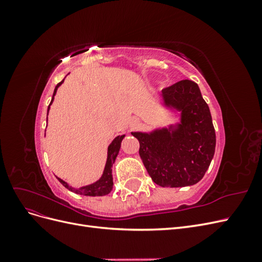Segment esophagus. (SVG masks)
<instances>
[{
	"label": "esophagus",
	"mask_w": 262,
	"mask_h": 262,
	"mask_svg": "<svg viewBox=\"0 0 262 262\" xmlns=\"http://www.w3.org/2000/svg\"><path fill=\"white\" fill-rule=\"evenodd\" d=\"M139 123H140V120H139V119L134 117V118H132V119H131V121H130V126H131V128H136V126H138V125H139Z\"/></svg>",
	"instance_id": "1"
}]
</instances>
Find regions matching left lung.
Listing matches in <instances>:
<instances>
[{
  "label": "left lung",
  "mask_w": 262,
  "mask_h": 262,
  "mask_svg": "<svg viewBox=\"0 0 262 262\" xmlns=\"http://www.w3.org/2000/svg\"><path fill=\"white\" fill-rule=\"evenodd\" d=\"M165 104L181 112V122L170 133L132 132L139 154L156 185L167 188L192 186L208 170L215 152V130L199 86L182 80L163 90Z\"/></svg>",
  "instance_id": "obj_1"
}]
</instances>
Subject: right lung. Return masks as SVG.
Returning a JSON list of instances; mask_svg holds the SVG:
<instances>
[{
    "label": "right lung",
    "instance_id": "obj_1",
    "mask_svg": "<svg viewBox=\"0 0 262 262\" xmlns=\"http://www.w3.org/2000/svg\"><path fill=\"white\" fill-rule=\"evenodd\" d=\"M62 80L59 84H57V86H55L54 89V92H53V96H52V99L50 101V105L52 104L53 101V97L55 93H57V90L58 87L63 83ZM50 105L48 106V112H49V108H50ZM124 138V136H121V137H117L113 142L112 144H110L108 146V157H107V162H106V166H105V169H104V173H102L101 178L94 182V184L92 185H89V186H85V187H82L80 189H74L72 187H70L66 181H63L62 179L58 178L59 181L61 182V184L64 186L67 189H69L70 191L72 192H75L77 194H83V195H90V196H102V195H106L108 194L110 191H112L113 189V186H114V181H113V176H112V167H113V164L115 163L116 161V157L119 153V149H120V146H121V141L122 139Z\"/></svg>",
    "mask_w": 262,
    "mask_h": 262
}]
</instances>
